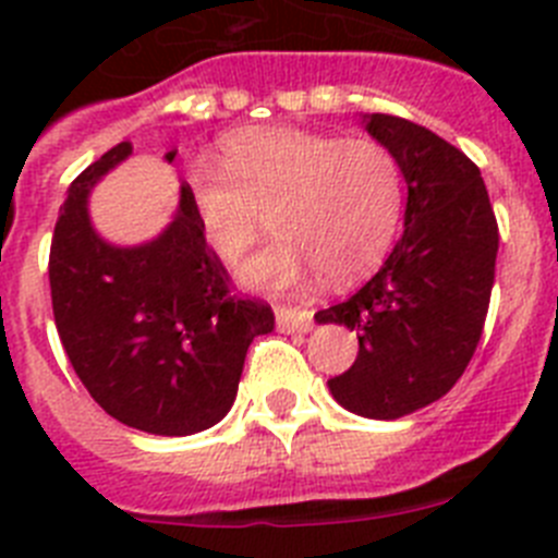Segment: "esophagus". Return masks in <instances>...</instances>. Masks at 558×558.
Instances as JSON below:
<instances>
[{
  "label": "esophagus",
  "mask_w": 558,
  "mask_h": 558,
  "mask_svg": "<svg viewBox=\"0 0 558 558\" xmlns=\"http://www.w3.org/2000/svg\"><path fill=\"white\" fill-rule=\"evenodd\" d=\"M276 324L282 332H310L313 329V310L276 304Z\"/></svg>",
  "instance_id": "esophagus-1"
}]
</instances>
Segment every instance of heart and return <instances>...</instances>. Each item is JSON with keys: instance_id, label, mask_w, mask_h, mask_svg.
I'll use <instances>...</instances> for the list:
<instances>
[{"instance_id": "b5f03b06", "label": "heart", "mask_w": 558, "mask_h": 558, "mask_svg": "<svg viewBox=\"0 0 558 558\" xmlns=\"http://www.w3.org/2000/svg\"><path fill=\"white\" fill-rule=\"evenodd\" d=\"M220 172L192 170L186 198L209 248L234 263L268 211L276 234L240 276L256 288H290L324 270L354 282L388 254L402 220L405 181L388 145L372 136L265 125L226 133Z\"/></svg>"}]
</instances>
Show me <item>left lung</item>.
Returning a JSON list of instances; mask_svg holds the SVG:
<instances>
[{"label": "left lung", "instance_id": "obj_1", "mask_svg": "<svg viewBox=\"0 0 558 558\" xmlns=\"http://www.w3.org/2000/svg\"><path fill=\"white\" fill-rule=\"evenodd\" d=\"M366 131L393 150L408 184L405 231L352 299L315 313L357 332V360L329 379L347 411L399 418L445 397L470 366L489 313L497 220L475 161L391 113Z\"/></svg>", "mask_w": 558, "mask_h": 558}]
</instances>
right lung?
Returning a JSON list of instances; mask_svg holds the SVG:
<instances>
[{"label": "right lung", "mask_w": 558, "mask_h": 558, "mask_svg": "<svg viewBox=\"0 0 558 558\" xmlns=\"http://www.w3.org/2000/svg\"><path fill=\"white\" fill-rule=\"evenodd\" d=\"M128 153L131 142H120L69 186L49 248L52 315L69 363L108 416L153 436H192L229 413L245 352L274 329V313L231 293L186 184L150 243L120 248L92 229L88 192Z\"/></svg>", "instance_id": "1"}]
</instances>
